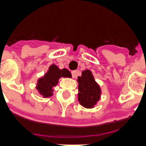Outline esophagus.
Wrapping results in <instances>:
<instances>
[{"instance_id": "esophagus-1", "label": "esophagus", "mask_w": 146, "mask_h": 146, "mask_svg": "<svg viewBox=\"0 0 146 146\" xmlns=\"http://www.w3.org/2000/svg\"><path fill=\"white\" fill-rule=\"evenodd\" d=\"M71 73H72V76H73V78H75V77L76 76V70H73V71L71 72Z\"/></svg>"}]
</instances>
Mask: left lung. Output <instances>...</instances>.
Listing matches in <instances>:
<instances>
[{"label":"left lung","instance_id":"1","mask_svg":"<svg viewBox=\"0 0 146 146\" xmlns=\"http://www.w3.org/2000/svg\"><path fill=\"white\" fill-rule=\"evenodd\" d=\"M78 101L86 108H93L100 99L102 94L100 85L96 82L92 72L85 70L78 76Z\"/></svg>","mask_w":146,"mask_h":146}]
</instances>
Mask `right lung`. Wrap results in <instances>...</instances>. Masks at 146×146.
<instances>
[{"label": "right lung", "instance_id": "add662e5", "mask_svg": "<svg viewBox=\"0 0 146 146\" xmlns=\"http://www.w3.org/2000/svg\"><path fill=\"white\" fill-rule=\"evenodd\" d=\"M62 77L71 78L72 75L67 69L60 70L56 65L52 64L44 76L38 79L35 88L42 98H50L53 95V87L56 86L59 80Z\"/></svg>", "mask_w": 146, "mask_h": 146}]
</instances>
